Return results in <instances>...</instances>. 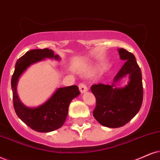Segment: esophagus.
<instances>
[{
	"mask_svg": "<svg viewBox=\"0 0 160 160\" xmlns=\"http://www.w3.org/2000/svg\"><path fill=\"white\" fill-rule=\"evenodd\" d=\"M78 88H79L81 93H84V92L88 91V88H87V86L83 83L79 84V85H78Z\"/></svg>",
	"mask_w": 160,
	"mask_h": 160,
	"instance_id": "1",
	"label": "esophagus"
}]
</instances>
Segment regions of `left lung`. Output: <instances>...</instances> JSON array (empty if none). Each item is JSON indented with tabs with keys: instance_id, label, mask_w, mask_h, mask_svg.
<instances>
[{
	"instance_id": "8db88e82",
	"label": "left lung",
	"mask_w": 160,
	"mask_h": 160,
	"mask_svg": "<svg viewBox=\"0 0 160 160\" xmlns=\"http://www.w3.org/2000/svg\"><path fill=\"white\" fill-rule=\"evenodd\" d=\"M119 57L125 61L110 85L93 84L91 91L95 96L96 105L94 118L102 125L116 128L125 125L137 115L143 99L142 72L135 56L125 49H118ZM128 76L129 82L125 86L119 88L120 80Z\"/></svg>"
}]
</instances>
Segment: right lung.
Segmentation results:
<instances>
[{
	"label": "right lung",
	"mask_w": 160,
	"mask_h": 160,
	"mask_svg": "<svg viewBox=\"0 0 160 160\" xmlns=\"http://www.w3.org/2000/svg\"><path fill=\"white\" fill-rule=\"evenodd\" d=\"M47 58L61 60L58 55H55L49 49L27 51L17 61L11 81L13 105L17 116L27 126L41 133H48L62 127L68 117L70 102L80 94L78 87L72 85L57 88L46 102L38 107H27L21 102L17 92L20 77L32 64Z\"/></svg>",
	"instance_id": "1"
}]
</instances>
